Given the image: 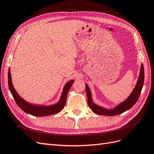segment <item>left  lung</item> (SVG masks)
<instances>
[{
	"label": "left lung",
	"instance_id": "obj_1",
	"mask_svg": "<svg viewBox=\"0 0 154 154\" xmlns=\"http://www.w3.org/2000/svg\"><path fill=\"white\" fill-rule=\"evenodd\" d=\"M144 79H145V73H144V66L143 64H141L140 76L137 80L136 85L132 91L131 95L128 97L126 100L121 103L120 104L112 110H108L106 109L102 108L94 103L91 99V92L90 91L87 84H86V92L88 97V104L89 107L93 112L99 115H105V116H115L124 112L131 109L137 101L139 97H140L141 90L143 86Z\"/></svg>",
	"mask_w": 154,
	"mask_h": 154
}]
</instances>
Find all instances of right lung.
<instances>
[{"label":"right lung","mask_w":154,"mask_h":154,"mask_svg":"<svg viewBox=\"0 0 154 154\" xmlns=\"http://www.w3.org/2000/svg\"><path fill=\"white\" fill-rule=\"evenodd\" d=\"M73 83V81H70L66 84V85L64 87L60 100L57 103L55 104V105L51 106H39L36 105L35 106L25 101L23 98L19 96L17 92L14 90L12 84L10 70H9L8 72L9 88L18 106L23 111L34 116H45L52 115L61 111L64 107V106H65L67 94L69 90H70L71 86H72Z\"/></svg>","instance_id":"right-lung-1"}]
</instances>
